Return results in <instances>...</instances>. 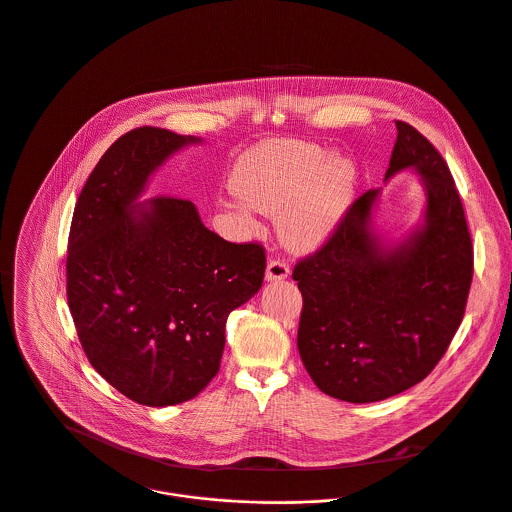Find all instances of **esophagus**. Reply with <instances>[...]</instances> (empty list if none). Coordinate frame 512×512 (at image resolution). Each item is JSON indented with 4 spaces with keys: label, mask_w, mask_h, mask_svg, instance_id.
<instances>
[{
    "label": "esophagus",
    "mask_w": 512,
    "mask_h": 512,
    "mask_svg": "<svg viewBox=\"0 0 512 512\" xmlns=\"http://www.w3.org/2000/svg\"><path fill=\"white\" fill-rule=\"evenodd\" d=\"M288 276H290L288 264H284V262H280V260L268 262V266H266V280H268V282H278V280H284V278H288Z\"/></svg>",
    "instance_id": "34e87169"
}]
</instances>
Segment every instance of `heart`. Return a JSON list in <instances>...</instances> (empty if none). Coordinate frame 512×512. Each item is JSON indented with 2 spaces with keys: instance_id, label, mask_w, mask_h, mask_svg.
Segmentation results:
<instances>
[{
  "instance_id": "heart-1",
  "label": "heart",
  "mask_w": 512,
  "mask_h": 512,
  "mask_svg": "<svg viewBox=\"0 0 512 512\" xmlns=\"http://www.w3.org/2000/svg\"><path fill=\"white\" fill-rule=\"evenodd\" d=\"M230 186L240 200L228 210L242 226H258L252 208L278 216L284 246L312 252L342 226L356 196L358 166L314 144L268 140L238 158Z\"/></svg>"
}]
</instances>
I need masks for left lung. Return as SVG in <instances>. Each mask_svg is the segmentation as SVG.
Masks as SVG:
<instances>
[{
    "label": "left lung",
    "mask_w": 512,
    "mask_h": 512,
    "mask_svg": "<svg viewBox=\"0 0 512 512\" xmlns=\"http://www.w3.org/2000/svg\"><path fill=\"white\" fill-rule=\"evenodd\" d=\"M396 132L384 182L402 172L420 178V220L390 240L374 224L382 188L370 190L292 274L304 298V368L324 394L356 404L428 376L460 326L472 280L470 234L446 162L406 122Z\"/></svg>",
    "instance_id": "8db88e82"
}]
</instances>
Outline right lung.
I'll list each match as a JSON object with an SVG mask.
<instances>
[{
  "label": "right lung",
  "mask_w": 512,
  "mask_h": 512,
  "mask_svg": "<svg viewBox=\"0 0 512 512\" xmlns=\"http://www.w3.org/2000/svg\"><path fill=\"white\" fill-rule=\"evenodd\" d=\"M202 138L138 128L90 174L72 218L68 304L96 372L130 400L172 406L218 374L228 314L262 286L258 244L208 230L190 200H140L150 178Z\"/></svg>",
  "instance_id": "obj_1"
}]
</instances>
